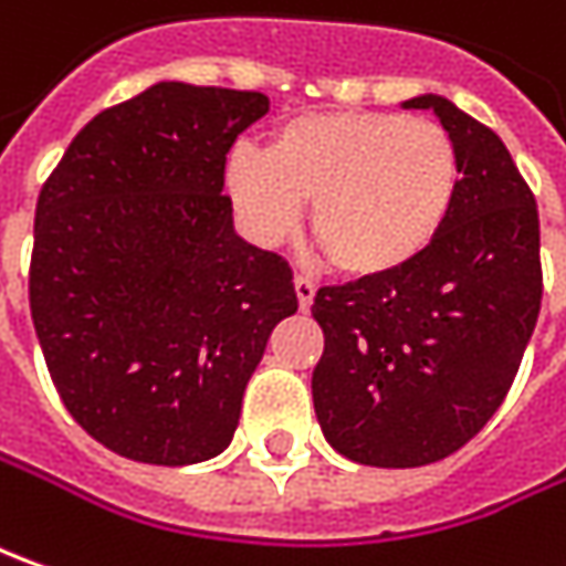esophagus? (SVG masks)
Returning a JSON list of instances; mask_svg holds the SVG:
<instances>
[{"instance_id":"obj_1","label":"esophagus","mask_w":566,"mask_h":566,"mask_svg":"<svg viewBox=\"0 0 566 566\" xmlns=\"http://www.w3.org/2000/svg\"><path fill=\"white\" fill-rule=\"evenodd\" d=\"M294 291H297V303H301V310H306V306L313 303V297H316V284L310 282L306 275H297V279H294Z\"/></svg>"}]
</instances>
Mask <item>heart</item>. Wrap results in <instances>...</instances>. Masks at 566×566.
Returning a JSON list of instances; mask_svg holds the SVG:
<instances>
[{"label":"heart","instance_id":"heart-1","mask_svg":"<svg viewBox=\"0 0 566 566\" xmlns=\"http://www.w3.org/2000/svg\"><path fill=\"white\" fill-rule=\"evenodd\" d=\"M460 187L451 134L395 112L291 118L265 149L238 147L224 190L250 238L275 244L310 203V231L347 275H381L439 238Z\"/></svg>","mask_w":566,"mask_h":566}]
</instances>
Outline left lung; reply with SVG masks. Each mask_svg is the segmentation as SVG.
<instances>
[{
	"mask_svg": "<svg viewBox=\"0 0 566 566\" xmlns=\"http://www.w3.org/2000/svg\"><path fill=\"white\" fill-rule=\"evenodd\" d=\"M403 106L432 108L458 147L451 216L417 260L313 297L322 432L385 470L448 458L495 417L542 306L536 197L501 137L444 96Z\"/></svg>",
	"mask_w": 566,
	"mask_h": 566,
	"instance_id": "obj_1",
	"label": "left lung"
}]
</instances>
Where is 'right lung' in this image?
I'll list each match as a JSON object with an SVG mask.
<instances>
[{
	"label": "right lung",
	"mask_w": 566,
	"mask_h": 566,
	"mask_svg": "<svg viewBox=\"0 0 566 566\" xmlns=\"http://www.w3.org/2000/svg\"><path fill=\"white\" fill-rule=\"evenodd\" d=\"M256 90L166 81L103 108L36 200L30 316L62 403L108 451L222 454L272 328L297 313L284 256L247 244L224 156Z\"/></svg>",
	"instance_id": "1"
}]
</instances>
